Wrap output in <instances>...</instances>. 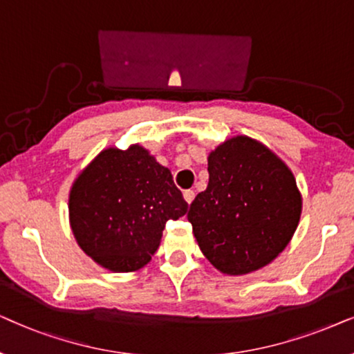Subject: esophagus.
I'll return each instance as SVG.
<instances>
[{"instance_id": "34e87169", "label": "esophagus", "mask_w": 354, "mask_h": 354, "mask_svg": "<svg viewBox=\"0 0 354 354\" xmlns=\"http://www.w3.org/2000/svg\"><path fill=\"white\" fill-rule=\"evenodd\" d=\"M183 197H185V201L187 202V204H191V202L194 201L196 194H194V191H185V194H183Z\"/></svg>"}]
</instances>
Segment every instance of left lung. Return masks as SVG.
I'll list each match as a JSON object with an SVG mask.
<instances>
[{
  "mask_svg": "<svg viewBox=\"0 0 354 354\" xmlns=\"http://www.w3.org/2000/svg\"><path fill=\"white\" fill-rule=\"evenodd\" d=\"M209 185L189 207L201 251L225 275L266 267L293 238L303 197L295 174L267 145L234 136L207 157Z\"/></svg>",
  "mask_w": 354,
  "mask_h": 354,
  "instance_id": "1",
  "label": "left lung"
}]
</instances>
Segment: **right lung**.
Returning <instances> with one entry per match:
<instances>
[{"label": "right lung", "mask_w": 354, "mask_h": 354, "mask_svg": "<svg viewBox=\"0 0 354 354\" xmlns=\"http://www.w3.org/2000/svg\"><path fill=\"white\" fill-rule=\"evenodd\" d=\"M75 243L110 272H136L160 246L168 220L187 212L171 171L140 144L103 149L69 191Z\"/></svg>", "instance_id": "obj_1"}]
</instances>
